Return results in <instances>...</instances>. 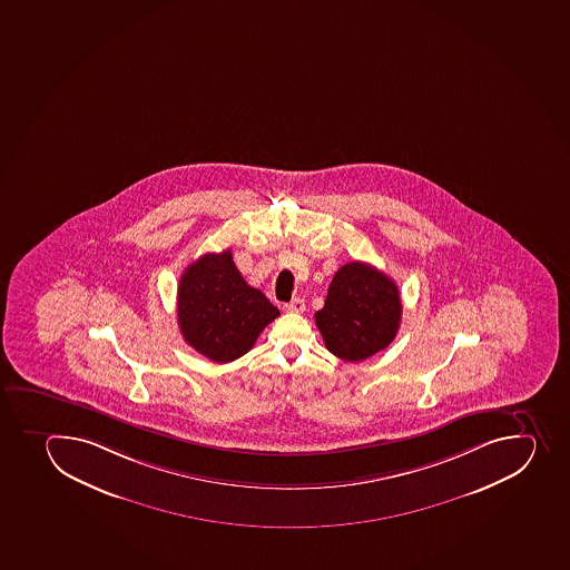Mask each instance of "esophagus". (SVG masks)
<instances>
[{
    "mask_svg": "<svg viewBox=\"0 0 570 570\" xmlns=\"http://www.w3.org/2000/svg\"><path fill=\"white\" fill-rule=\"evenodd\" d=\"M304 308H306V304H304L303 298L298 297L284 304V309H286V312H292V314H303Z\"/></svg>",
    "mask_w": 570,
    "mask_h": 570,
    "instance_id": "obj_1",
    "label": "esophagus"
}]
</instances>
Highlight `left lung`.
Segmentation results:
<instances>
[{"label":"left lung","instance_id":"8db88e82","mask_svg":"<svg viewBox=\"0 0 570 570\" xmlns=\"http://www.w3.org/2000/svg\"><path fill=\"white\" fill-rule=\"evenodd\" d=\"M401 315L396 284L376 267L351 262L332 278L315 325L334 356L362 362L395 340Z\"/></svg>","mask_w":570,"mask_h":570}]
</instances>
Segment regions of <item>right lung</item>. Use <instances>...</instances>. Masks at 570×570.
<instances>
[{
    "label": "right lung",
    "mask_w": 570,
    "mask_h": 570,
    "mask_svg": "<svg viewBox=\"0 0 570 570\" xmlns=\"http://www.w3.org/2000/svg\"><path fill=\"white\" fill-rule=\"evenodd\" d=\"M277 306L245 283L233 253H206L186 267L177 289L180 334L216 364L249 353L261 332L278 317Z\"/></svg>",
    "instance_id": "obj_1"
}]
</instances>
